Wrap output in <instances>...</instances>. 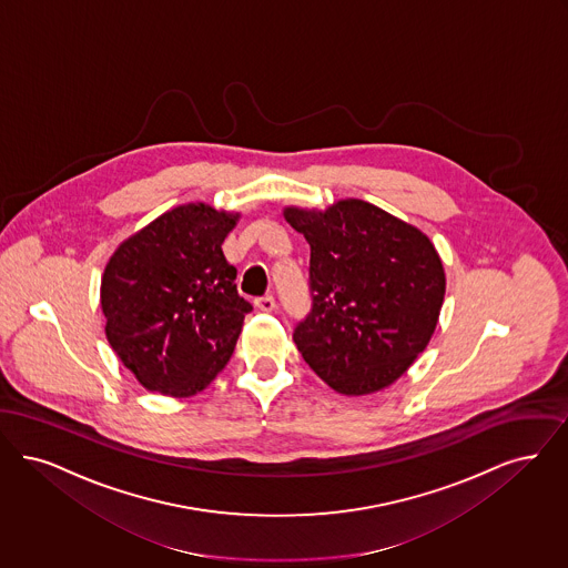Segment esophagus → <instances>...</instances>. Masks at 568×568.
<instances>
[{"label":"esophagus","mask_w":568,"mask_h":568,"mask_svg":"<svg viewBox=\"0 0 568 568\" xmlns=\"http://www.w3.org/2000/svg\"><path fill=\"white\" fill-rule=\"evenodd\" d=\"M254 305L261 310V312H273L275 310V298L272 295L258 296L254 301Z\"/></svg>","instance_id":"34e87169"}]
</instances>
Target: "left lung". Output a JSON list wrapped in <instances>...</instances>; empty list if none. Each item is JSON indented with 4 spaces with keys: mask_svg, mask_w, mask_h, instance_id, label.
<instances>
[{
    "mask_svg": "<svg viewBox=\"0 0 568 568\" xmlns=\"http://www.w3.org/2000/svg\"><path fill=\"white\" fill-rule=\"evenodd\" d=\"M310 244L312 307L293 333L305 363L342 395L398 379L428 346L445 273L430 240L361 199L326 212L288 207Z\"/></svg>",
    "mask_w": 568,
    "mask_h": 568,
    "instance_id": "1",
    "label": "left lung"
}]
</instances>
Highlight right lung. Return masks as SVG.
Segmentation results:
<instances>
[{
  "label": "right lung",
  "mask_w": 568,
  "mask_h": 568,
  "mask_svg": "<svg viewBox=\"0 0 568 568\" xmlns=\"http://www.w3.org/2000/svg\"><path fill=\"white\" fill-rule=\"evenodd\" d=\"M233 214L173 207L112 254L101 277L105 337L152 393L197 395L229 363L252 305L222 242Z\"/></svg>",
  "instance_id": "1"
}]
</instances>
